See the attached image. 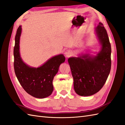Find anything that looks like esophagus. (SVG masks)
Returning <instances> with one entry per match:
<instances>
[{
  "mask_svg": "<svg viewBox=\"0 0 125 125\" xmlns=\"http://www.w3.org/2000/svg\"><path fill=\"white\" fill-rule=\"evenodd\" d=\"M72 52L71 50H66L65 52V55L66 57H69L72 55Z\"/></svg>",
  "mask_w": 125,
  "mask_h": 125,
  "instance_id": "34e87169",
  "label": "esophagus"
}]
</instances>
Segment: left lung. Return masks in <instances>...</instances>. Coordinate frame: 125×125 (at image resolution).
<instances>
[{"mask_svg": "<svg viewBox=\"0 0 125 125\" xmlns=\"http://www.w3.org/2000/svg\"><path fill=\"white\" fill-rule=\"evenodd\" d=\"M96 38L101 46L96 55L90 52L79 54L68 59L74 79L75 92L80 96L95 94L102 89L110 72L111 48L106 30L101 23L95 28Z\"/></svg>", "mask_w": 125, "mask_h": 125, "instance_id": "left-lung-1", "label": "left lung"}]
</instances>
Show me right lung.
Listing matches in <instances>:
<instances>
[{
  "mask_svg": "<svg viewBox=\"0 0 125 125\" xmlns=\"http://www.w3.org/2000/svg\"><path fill=\"white\" fill-rule=\"evenodd\" d=\"M22 26L17 30L14 48V71L18 81L24 90L36 98L43 99L52 93V81L59 67L65 61L63 54L54 56L38 67H31L23 62L20 51Z\"/></svg>",
  "mask_w": 125,
  "mask_h": 125,
  "instance_id": "obj_1",
  "label": "right lung"
}]
</instances>
